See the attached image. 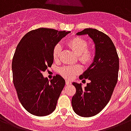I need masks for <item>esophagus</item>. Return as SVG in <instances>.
Here are the masks:
<instances>
[{
    "label": "esophagus",
    "instance_id": "1",
    "mask_svg": "<svg viewBox=\"0 0 131 131\" xmlns=\"http://www.w3.org/2000/svg\"><path fill=\"white\" fill-rule=\"evenodd\" d=\"M66 84L67 85H70V84H71V82L69 80H66Z\"/></svg>",
    "mask_w": 131,
    "mask_h": 131
}]
</instances>
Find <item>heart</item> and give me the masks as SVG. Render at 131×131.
<instances>
[{
	"label": "heart",
	"instance_id": "b5f03b06",
	"mask_svg": "<svg viewBox=\"0 0 131 131\" xmlns=\"http://www.w3.org/2000/svg\"><path fill=\"white\" fill-rule=\"evenodd\" d=\"M67 45L77 54L78 59L84 65H89L93 59L94 53L92 49L88 48V42L81 37H74L69 40ZM61 45L57 44L53 47L52 55L54 61H57L60 57ZM82 71V67L80 65H68L63 66L59 68V74L67 79H72Z\"/></svg>",
	"mask_w": 131,
	"mask_h": 131
}]
</instances>
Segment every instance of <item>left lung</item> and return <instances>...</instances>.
I'll use <instances>...</instances> for the list:
<instances>
[{"label": "left lung", "mask_w": 131, "mask_h": 131, "mask_svg": "<svg viewBox=\"0 0 131 131\" xmlns=\"http://www.w3.org/2000/svg\"><path fill=\"white\" fill-rule=\"evenodd\" d=\"M76 34H88L95 43V54L92 64L79 77L91 82L84 88L81 84L72 83L76 92L72 97V105L76 114L91 117L99 114L110 100L118 81V55L112 40L103 32L86 28Z\"/></svg>", "instance_id": "obj_1"}]
</instances>
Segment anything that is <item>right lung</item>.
Wrapping results in <instances>:
<instances>
[{"mask_svg": "<svg viewBox=\"0 0 131 131\" xmlns=\"http://www.w3.org/2000/svg\"><path fill=\"white\" fill-rule=\"evenodd\" d=\"M70 31L40 28L28 32L17 47L12 61L13 80L19 100L28 112L45 116L56 108L65 80L57 74L50 81L42 72L53 63V47Z\"/></svg>", "mask_w": 131, "mask_h": 131, "instance_id": "add662e5", "label": "right lung"}]
</instances>
